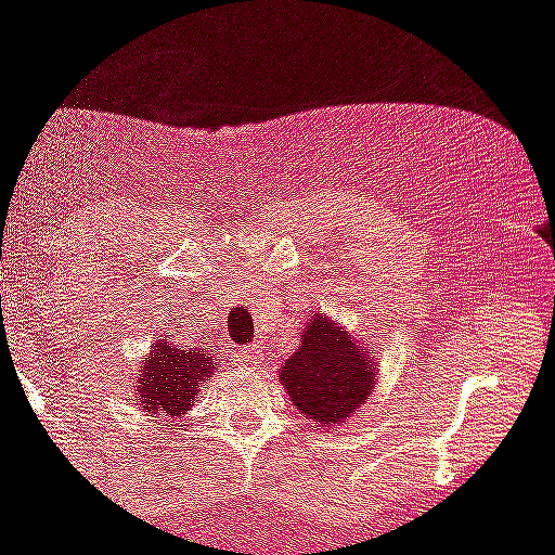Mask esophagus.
<instances>
[{
  "instance_id": "34e87169",
  "label": "esophagus",
  "mask_w": 555,
  "mask_h": 555,
  "mask_svg": "<svg viewBox=\"0 0 555 555\" xmlns=\"http://www.w3.org/2000/svg\"><path fill=\"white\" fill-rule=\"evenodd\" d=\"M240 362L242 367H258V362H261V343H253V346L242 348L240 351Z\"/></svg>"
}]
</instances>
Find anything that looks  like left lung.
Instances as JSON below:
<instances>
[{
	"label": "left lung",
	"mask_w": 555,
	"mask_h": 555,
	"mask_svg": "<svg viewBox=\"0 0 555 555\" xmlns=\"http://www.w3.org/2000/svg\"><path fill=\"white\" fill-rule=\"evenodd\" d=\"M378 362L367 343L321 313H310L297 351L278 371L299 414L319 430L346 422L371 400L378 382Z\"/></svg>",
	"instance_id": "left-lung-1"
}]
</instances>
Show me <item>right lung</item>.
<instances>
[{"label": "right lung", "instance_id": "1", "mask_svg": "<svg viewBox=\"0 0 555 555\" xmlns=\"http://www.w3.org/2000/svg\"><path fill=\"white\" fill-rule=\"evenodd\" d=\"M144 371L139 373L135 405L146 416H171L179 420L188 414L193 400L202 395V382L215 376L218 365L209 353L184 351L171 340H157L155 348L141 360Z\"/></svg>", "mask_w": 555, "mask_h": 555}]
</instances>
